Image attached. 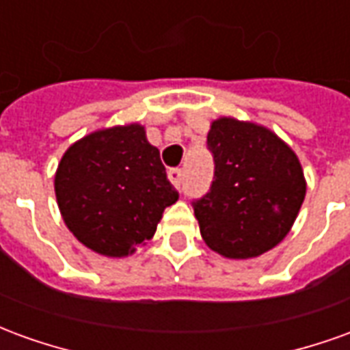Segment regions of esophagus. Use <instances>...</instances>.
<instances>
[{"mask_svg": "<svg viewBox=\"0 0 350 350\" xmlns=\"http://www.w3.org/2000/svg\"><path fill=\"white\" fill-rule=\"evenodd\" d=\"M182 178H183L182 168H170V170H168V180L172 182L174 187H180V185H182Z\"/></svg>", "mask_w": 350, "mask_h": 350, "instance_id": "34e87169", "label": "esophagus"}]
</instances>
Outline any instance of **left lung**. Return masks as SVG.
I'll use <instances>...</instances> for the list:
<instances>
[{"label":"left lung","instance_id":"8db88e82","mask_svg":"<svg viewBox=\"0 0 350 350\" xmlns=\"http://www.w3.org/2000/svg\"><path fill=\"white\" fill-rule=\"evenodd\" d=\"M213 182L193 200L200 234L227 258H253L275 247L306 197L300 161L262 125L219 118L208 133Z\"/></svg>","mask_w":350,"mask_h":350}]
</instances>
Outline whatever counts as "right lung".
<instances>
[{
  "label": "right lung",
  "mask_w": 350,
  "mask_h": 350,
  "mask_svg": "<svg viewBox=\"0 0 350 350\" xmlns=\"http://www.w3.org/2000/svg\"><path fill=\"white\" fill-rule=\"evenodd\" d=\"M56 198L77 240L105 257H127L155 234L178 200L159 150L138 123L95 131L57 165Z\"/></svg>",
  "instance_id": "add662e5"
}]
</instances>
